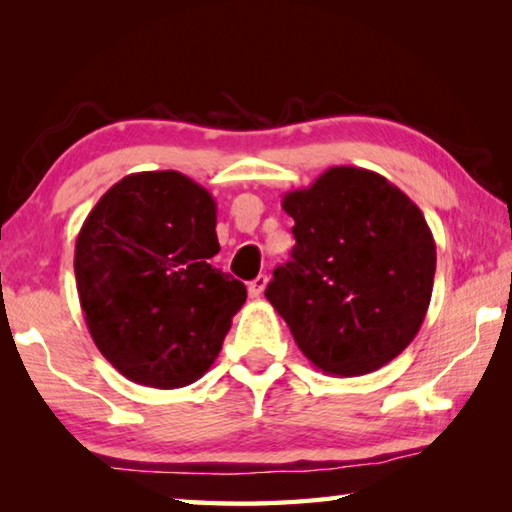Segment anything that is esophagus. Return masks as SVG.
Returning a JSON list of instances; mask_svg holds the SVG:
<instances>
[{
  "instance_id": "esophagus-1",
  "label": "esophagus",
  "mask_w": 512,
  "mask_h": 512,
  "mask_svg": "<svg viewBox=\"0 0 512 512\" xmlns=\"http://www.w3.org/2000/svg\"><path fill=\"white\" fill-rule=\"evenodd\" d=\"M266 284H268V277H266V275H257L255 280L248 284V296H250V298H259V296H262V293H264Z\"/></svg>"
}]
</instances>
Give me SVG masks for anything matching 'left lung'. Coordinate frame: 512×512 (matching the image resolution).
<instances>
[{
    "mask_svg": "<svg viewBox=\"0 0 512 512\" xmlns=\"http://www.w3.org/2000/svg\"><path fill=\"white\" fill-rule=\"evenodd\" d=\"M291 262L266 300L302 354L332 377L375 372L406 350L427 316L436 241L400 187L361 167H329L282 196Z\"/></svg>",
    "mask_w": 512,
    "mask_h": 512,
    "instance_id": "left-lung-1",
    "label": "left lung"
}]
</instances>
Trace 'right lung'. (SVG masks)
<instances>
[{"mask_svg":"<svg viewBox=\"0 0 512 512\" xmlns=\"http://www.w3.org/2000/svg\"><path fill=\"white\" fill-rule=\"evenodd\" d=\"M216 201L178 171L112 185L76 237L85 325L126 379L183 388L219 357L246 287L207 259L219 253Z\"/></svg>","mask_w":512,"mask_h":512,"instance_id":"obj_1","label":"right lung"}]
</instances>
